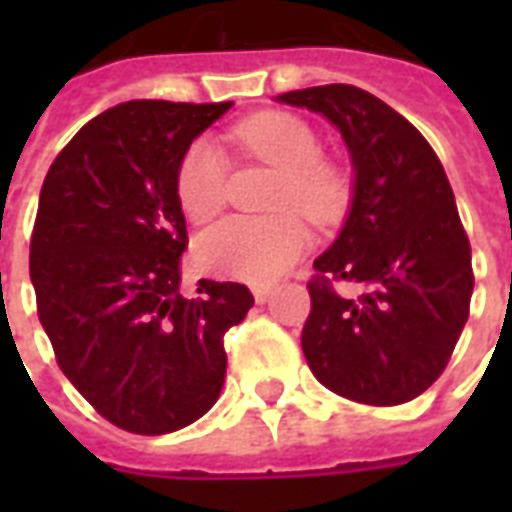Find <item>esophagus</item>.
<instances>
[{"instance_id":"obj_1","label":"esophagus","mask_w":512,"mask_h":512,"mask_svg":"<svg viewBox=\"0 0 512 512\" xmlns=\"http://www.w3.org/2000/svg\"><path fill=\"white\" fill-rule=\"evenodd\" d=\"M252 293H255L257 304H266L271 299V288H252Z\"/></svg>"}]
</instances>
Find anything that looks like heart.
<instances>
[{
  "label": "heart",
  "instance_id": "obj_1",
  "mask_svg": "<svg viewBox=\"0 0 512 512\" xmlns=\"http://www.w3.org/2000/svg\"><path fill=\"white\" fill-rule=\"evenodd\" d=\"M235 142L282 172L277 208H296L310 219H332L345 200L343 175L321 161V139L304 120L268 112L233 131ZM175 194L191 222H208L227 200V158L213 139H194L175 172ZM312 235L293 213L274 219H224L197 241V263L216 277L268 285L307 255Z\"/></svg>",
  "mask_w": 512,
  "mask_h": 512
}]
</instances>
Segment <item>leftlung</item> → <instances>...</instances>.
Wrapping results in <instances>:
<instances>
[{
    "label": "left lung",
    "instance_id": "1",
    "mask_svg": "<svg viewBox=\"0 0 512 512\" xmlns=\"http://www.w3.org/2000/svg\"><path fill=\"white\" fill-rule=\"evenodd\" d=\"M274 101L326 117L354 167L348 216L310 282L301 348L312 376L367 406L414 400L450 362L474 290L472 249L439 156L406 117L354 84ZM329 278L362 284L363 296L345 300Z\"/></svg>",
    "mask_w": 512,
    "mask_h": 512
}]
</instances>
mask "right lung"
Instances as JSON below:
<instances>
[{
	"instance_id": "right-lung-1",
	"label": "right lung",
	"mask_w": 512,
	"mask_h": 512,
	"mask_svg": "<svg viewBox=\"0 0 512 512\" xmlns=\"http://www.w3.org/2000/svg\"><path fill=\"white\" fill-rule=\"evenodd\" d=\"M233 106L126 101L93 117L40 189L29 279L57 365L117 428L161 436L219 400L224 332L255 304L246 285L180 293L183 150Z\"/></svg>"
}]
</instances>
